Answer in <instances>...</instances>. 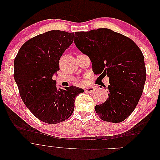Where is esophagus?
Returning a JSON list of instances; mask_svg holds the SVG:
<instances>
[{"label": "esophagus", "instance_id": "34e87169", "mask_svg": "<svg viewBox=\"0 0 160 160\" xmlns=\"http://www.w3.org/2000/svg\"><path fill=\"white\" fill-rule=\"evenodd\" d=\"M84 90L85 92H88V93H91L92 91H93L95 90V88L93 87H89V88H85Z\"/></svg>", "mask_w": 160, "mask_h": 160}]
</instances>
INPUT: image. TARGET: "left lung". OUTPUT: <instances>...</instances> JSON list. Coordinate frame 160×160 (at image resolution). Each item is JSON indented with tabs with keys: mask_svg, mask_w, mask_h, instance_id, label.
I'll list each match as a JSON object with an SVG mask.
<instances>
[{
	"mask_svg": "<svg viewBox=\"0 0 160 160\" xmlns=\"http://www.w3.org/2000/svg\"><path fill=\"white\" fill-rule=\"evenodd\" d=\"M74 42L89 57L94 73L109 77V98L95 106L97 114L105 122H123L135 109L144 88L142 51L131 38L105 28L76 32Z\"/></svg>",
	"mask_w": 160,
	"mask_h": 160,
	"instance_id": "obj_1",
	"label": "left lung"
}]
</instances>
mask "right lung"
<instances>
[{
  "mask_svg": "<svg viewBox=\"0 0 160 160\" xmlns=\"http://www.w3.org/2000/svg\"><path fill=\"white\" fill-rule=\"evenodd\" d=\"M74 32L59 30L41 34L24 43L14 61V79L24 103L42 122L56 124L74 111L75 98L84 90L73 86L57 88L52 76L59 70L64 51Z\"/></svg>",
  "mask_w": 160,
  "mask_h": 160,
  "instance_id": "add662e5",
  "label": "right lung"
}]
</instances>
